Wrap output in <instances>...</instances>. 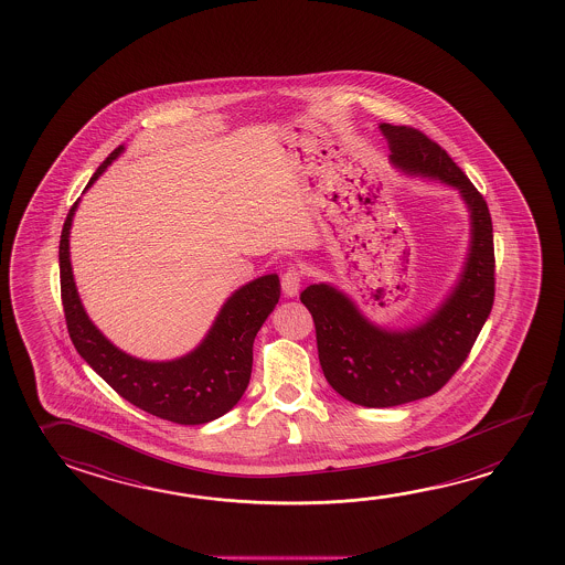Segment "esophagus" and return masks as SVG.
Masks as SVG:
<instances>
[{"mask_svg": "<svg viewBox=\"0 0 565 565\" xmlns=\"http://www.w3.org/2000/svg\"><path fill=\"white\" fill-rule=\"evenodd\" d=\"M301 281H303V269L297 268V266H289V268L284 271V276H281V289H284V294L287 297L297 296V291H299V287H301Z\"/></svg>", "mask_w": 565, "mask_h": 565, "instance_id": "esophagus-1", "label": "esophagus"}]
</instances>
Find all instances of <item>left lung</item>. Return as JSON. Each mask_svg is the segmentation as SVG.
<instances>
[{
	"instance_id": "1",
	"label": "left lung",
	"mask_w": 565,
	"mask_h": 565,
	"mask_svg": "<svg viewBox=\"0 0 565 565\" xmlns=\"http://www.w3.org/2000/svg\"><path fill=\"white\" fill-rule=\"evenodd\" d=\"M380 130L388 139L394 166L459 189L471 211L472 236L454 294L416 329H380L327 284H313L301 294V303L313 317L324 379L342 398L366 407L399 406L444 388L467 361L494 303V244L487 201L424 131L392 124H380Z\"/></svg>"
}]
</instances>
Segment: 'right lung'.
I'll return each instance as SVG.
<instances>
[{"label":"right lung","mask_w":565,"mask_h":565,"mask_svg":"<svg viewBox=\"0 0 565 565\" xmlns=\"http://www.w3.org/2000/svg\"><path fill=\"white\" fill-rule=\"evenodd\" d=\"M121 151L124 146L104 159L86 189ZM76 204L78 201L71 206L63 224L58 266L66 329L78 354L121 398L151 416L181 426H201L231 412L250 382L252 344L256 333L278 303V276H262L234 291L204 341L183 359L139 361L116 349L94 327L81 303L68 258V234Z\"/></svg>","instance_id":"1"}]
</instances>
